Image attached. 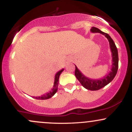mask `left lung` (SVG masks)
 Here are the masks:
<instances>
[{
  "mask_svg": "<svg viewBox=\"0 0 132 132\" xmlns=\"http://www.w3.org/2000/svg\"><path fill=\"white\" fill-rule=\"evenodd\" d=\"M90 31L93 33H99L103 35L107 38L109 42V46L112 54L111 70L103 78L93 79L85 76L75 65V76L84 88L90 90H97L109 84L115 78L117 72L118 67H119V56H118V50L116 46V44L112 39L111 38V37H110L109 35L103 32L99 28L94 27L91 28Z\"/></svg>",
  "mask_w": 132,
  "mask_h": 132,
  "instance_id": "1",
  "label": "left lung"
}]
</instances>
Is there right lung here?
Wrapping results in <instances>:
<instances>
[{"instance_id": "right-lung-1", "label": "right lung", "mask_w": 132, "mask_h": 132, "mask_svg": "<svg viewBox=\"0 0 132 132\" xmlns=\"http://www.w3.org/2000/svg\"><path fill=\"white\" fill-rule=\"evenodd\" d=\"M64 69H62L60 71H57L56 74L54 76V84L53 86V88L51 89L50 91L46 92L45 94L40 95V96H37V97H33V98L35 99H38V100H46L52 97L53 95L55 94L57 90V87H58V82H59V78H60V76L61 74V72H63Z\"/></svg>"}]
</instances>
